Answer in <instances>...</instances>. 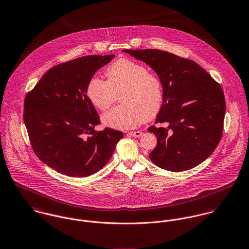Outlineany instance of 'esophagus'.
Here are the masks:
<instances>
[{"instance_id":"obj_1","label":"esophagus","mask_w":249,"mask_h":249,"mask_svg":"<svg viewBox=\"0 0 249 249\" xmlns=\"http://www.w3.org/2000/svg\"><path fill=\"white\" fill-rule=\"evenodd\" d=\"M128 135L133 137V138H139V137L142 136V133L139 132V131H137V132H130Z\"/></svg>"}]
</instances>
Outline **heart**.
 Instances as JSON below:
<instances>
[{
	"label": "heart",
	"mask_w": 249,
	"mask_h": 249,
	"mask_svg": "<svg viewBox=\"0 0 249 249\" xmlns=\"http://www.w3.org/2000/svg\"><path fill=\"white\" fill-rule=\"evenodd\" d=\"M106 75L108 81L92 76L86 89L89 101L100 111H106L120 94L121 104L101 116L105 126L129 130L160 113L164 100L163 85L144 65L120 58L107 69Z\"/></svg>",
	"instance_id": "1"
}]
</instances>
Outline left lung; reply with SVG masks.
I'll use <instances>...</instances> for the list:
<instances>
[{"mask_svg": "<svg viewBox=\"0 0 249 249\" xmlns=\"http://www.w3.org/2000/svg\"><path fill=\"white\" fill-rule=\"evenodd\" d=\"M146 63L160 78L164 100L150 133L158 138L150 160L172 172L192 169L203 162L221 140L225 114L220 84L200 66L160 50H123Z\"/></svg>", "mask_w": 249, "mask_h": 249, "instance_id": "obj_1", "label": "left lung"}]
</instances>
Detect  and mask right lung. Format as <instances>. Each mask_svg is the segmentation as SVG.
I'll list each match as a JSON object with an SVG mask.
<instances>
[{"instance_id":"1","label":"right lung","mask_w":249,"mask_h":249,"mask_svg":"<svg viewBox=\"0 0 249 249\" xmlns=\"http://www.w3.org/2000/svg\"><path fill=\"white\" fill-rule=\"evenodd\" d=\"M111 55H88L51 69L25 98L24 122L36 156L57 172L83 178L106 165L123 133L95 131L99 116L86 89Z\"/></svg>"}]
</instances>
